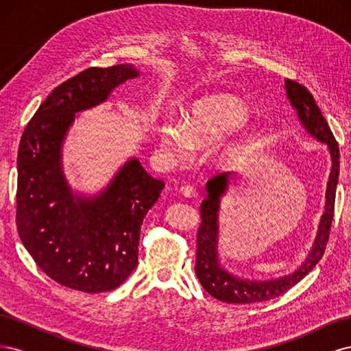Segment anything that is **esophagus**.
<instances>
[{
    "mask_svg": "<svg viewBox=\"0 0 351 351\" xmlns=\"http://www.w3.org/2000/svg\"><path fill=\"white\" fill-rule=\"evenodd\" d=\"M180 192H182V195L186 196V197H196L197 196V190L192 184L182 186V189H180Z\"/></svg>",
    "mask_w": 351,
    "mask_h": 351,
    "instance_id": "1",
    "label": "esophagus"
}]
</instances>
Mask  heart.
<instances>
[{
  "label": "heart",
  "instance_id": "1",
  "mask_svg": "<svg viewBox=\"0 0 351 351\" xmlns=\"http://www.w3.org/2000/svg\"><path fill=\"white\" fill-rule=\"evenodd\" d=\"M247 117V107L232 95L221 93L197 99L183 124L178 120L165 123L159 130V145L165 155L183 159L194 145H210L221 134L234 129Z\"/></svg>",
  "mask_w": 351,
  "mask_h": 351
}]
</instances>
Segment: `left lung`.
Segmentation results:
<instances>
[{
    "mask_svg": "<svg viewBox=\"0 0 351 351\" xmlns=\"http://www.w3.org/2000/svg\"><path fill=\"white\" fill-rule=\"evenodd\" d=\"M287 97L297 110L299 119L304 129L315 136L317 141L328 145L332 158V168L329 174L326 187V205L319 224V231L315 240L309 256L302 267L294 274L287 275L274 281H249L234 277L224 268L219 267L217 256L218 244V210L219 197L224 195L228 184L230 173L217 174L206 183L208 197L200 205V227L197 230V249H196V275L202 287L217 300L224 303H258L275 299L289 291L291 287L300 282L309 274L315 265L324 256L326 244L331 232V224L335 209V192L339 174V149L335 137L317 107L313 95L302 83L295 80H287Z\"/></svg>",
    "mask_w": 351,
    "mask_h": 351,
    "instance_id": "obj_1",
    "label": "left lung"
}]
</instances>
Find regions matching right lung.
<instances>
[{"label": "right lung", "mask_w": 351, "mask_h": 351, "mask_svg": "<svg viewBox=\"0 0 351 351\" xmlns=\"http://www.w3.org/2000/svg\"><path fill=\"white\" fill-rule=\"evenodd\" d=\"M139 71L129 64L90 67L62 82L27 123L17 154L16 224L23 246L51 280L84 293L110 291L137 267L141 226L165 183L137 159L105 192L73 196L60 147L74 112L104 102Z\"/></svg>", "instance_id": "add662e5"}]
</instances>
